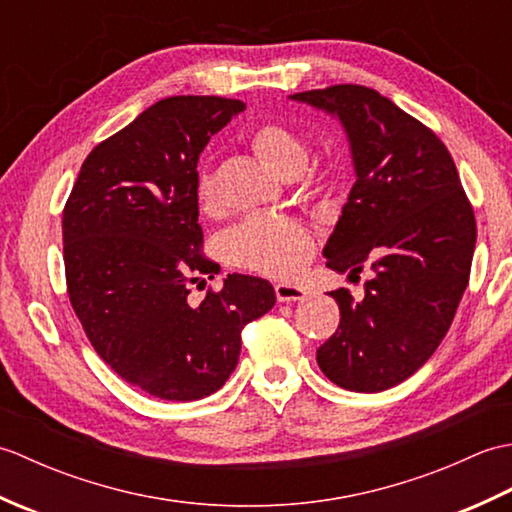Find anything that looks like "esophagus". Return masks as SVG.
Segmentation results:
<instances>
[{"label": "esophagus", "instance_id": "obj_1", "mask_svg": "<svg viewBox=\"0 0 512 512\" xmlns=\"http://www.w3.org/2000/svg\"><path fill=\"white\" fill-rule=\"evenodd\" d=\"M275 295L279 301H303L308 297V290L297 284H277Z\"/></svg>", "mask_w": 512, "mask_h": 512}]
</instances>
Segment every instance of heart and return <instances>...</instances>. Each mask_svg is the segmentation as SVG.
<instances>
[{
  "instance_id": "1",
  "label": "heart",
  "mask_w": 512,
  "mask_h": 512,
  "mask_svg": "<svg viewBox=\"0 0 512 512\" xmlns=\"http://www.w3.org/2000/svg\"><path fill=\"white\" fill-rule=\"evenodd\" d=\"M250 147L266 167L279 176L306 169L310 149L306 138L281 123H264L250 134ZM198 198L204 209L215 204V178L200 171ZM312 235L295 220L275 215H250L224 235V250L233 264L266 275H295L312 255Z\"/></svg>"
}]
</instances>
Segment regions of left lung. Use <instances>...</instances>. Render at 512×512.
Masks as SVG:
<instances>
[{
  "label": "left lung",
  "instance_id": "obj_1",
  "mask_svg": "<svg viewBox=\"0 0 512 512\" xmlns=\"http://www.w3.org/2000/svg\"><path fill=\"white\" fill-rule=\"evenodd\" d=\"M339 116L356 182L323 255L356 277L372 266L365 297L339 303V328L317 350L321 372L350 391H385L416 374L449 332L469 286L475 215L442 140L365 85L290 96Z\"/></svg>",
  "mask_w": 512,
  "mask_h": 512
}]
</instances>
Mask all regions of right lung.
<instances>
[{"instance_id":"obj_1","label":"right lung","mask_w":512,"mask_h":512,"mask_svg":"<svg viewBox=\"0 0 512 512\" xmlns=\"http://www.w3.org/2000/svg\"><path fill=\"white\" fill-rule=\"evenodd\" d=\"M246 105L169 96L96 145L63 209L70 303L114 372L149 396L198 400L237 365L244 325L275 306L266 279L228 275L191 303L189 284L220 273L202 253L198 160Z\"/></svg>"}]
</instances>
